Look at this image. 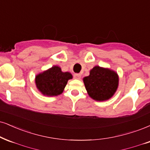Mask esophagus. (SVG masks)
<instances>
[{
	"label": "esophagus",
	"mask_w": 150,
	"mask_h": 150,
	"mask_svg": "<svg viewBox=\"0 0 150 150\" xmlns=\"http://www.w3.org/2000/svg\"><path fill=\"white\" fill-rule=\"evenodd\" d=\"M74 77L75 79H80L81 77V75L80 74H75L74 75Z\"/></svg>",
	"instance_id": "1"
}]
</instances>
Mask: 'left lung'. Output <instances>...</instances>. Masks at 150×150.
Returning a JSON list of instances; mask_svg holds the SVG:
<instances>
[{
	"instance_id": "1",
	"label": "left lung",
	"mask_w": 150,
	"mask_h": 150,
	"mask_svg": "<svg viewBox=\"0 0 150 150\" xmlns=\"http://www.w3.org/2000/svg\"><path fill=\"white\" fill-rule=\"evenodd\" d=\"M118 81L117 73L99 66L95 67L90 75L83 79L88 95L97 101L110 99L117 90Z\"/></svg>"
}]
</instances>
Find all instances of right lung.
I'll use <instances>...</instances> for the list:
<instances>
[{
  "label": "right lung",
  "instance_id": "1",
  "mask_svg": "<svg viewBox=\"0 0 150 150\" xmlns=\"http://www.w3.org/2000/svg\"><path fill=\"white\" fill-rule=\"evenodd\" d=\"M72 75L69 72H62L58 66L40 74L35 78L38 89L44 95L57 96L63 92L69 79Z\"/></svg>",
  "mask_w": 150,
  "mask_h": 150
}]
</instances>
